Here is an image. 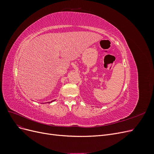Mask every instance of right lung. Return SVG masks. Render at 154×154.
I'll return each mask as SVG.
<instances>
[{
    "instance_id": "obj_1",
    "label": "right lung",
    "mask_w": 154,
    "mask_h": 154,
    "mask_svg": "<svg viewBox=\"0 0 154 154\" xmlns=\"http://www.w3.org/2000/svg\"><path fill=\"white\" fill-rule=\"evenodd\" d=\"M55 101V100H52V101H49V102H48V103H52V102H53V101Z\"/></svg>"
}]
</instances>
